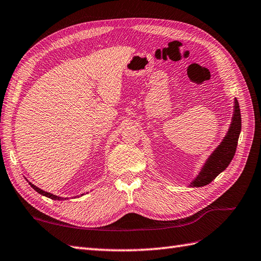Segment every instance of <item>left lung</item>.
<instances>
[{"instance_id":"obj_1","label":"left lung","mask_w":261,"mask_h":261,"mask_svg":"<svg viewBox=\"0 0 261 261\" xmlns=\"http://www.w3.org/2000/svg\"><path fill=\"white\" fill-rule=\"evenodd\" d=\"M241 130V116L238 101H234V112L232 117V122L227 133L226 138L223 139L221 144L216 149L215 152L210 155L208 161L205 162L202 171L193 181L191 186L203 187L209 185L218 174L222 172L231 162L237 149L238 139Z\"/></svg>"}]
</instances>
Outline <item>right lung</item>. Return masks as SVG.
<instances>
[{
  "mask_svg": "<svg viewBox=\"0 0 261 261\" xmlns=\"http://www.w3.org/2000/svg\"><path fill=\"white\" fill-rule=\"evenodd\" d=\"M30 186H31L36 192H39L40 195H43V196H45V197H47V198H51V199H54V200H63V198H61V197L54 196V195H52V193H48V192H45V191H43V190H41L40 188L35 187V186H34V185H32V184H30Z\"/></svg>",
  "mask_w": 261,
  "mask_h": 261,
  "instance_id": "1",
  "label": "right lung"
}]
</instances>
